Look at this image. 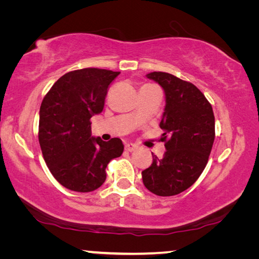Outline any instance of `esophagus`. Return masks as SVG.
I'll return each mask as SVG.
<instances>
[{
    "mask_svg": "<svg viewBox=\"0 0 259 259\" xmlns=\"http://www.w3.org/2000/svg\"><path fill=\"white\" fill-rule=\"evenodd\" d=\"M124 148H125V151L133 152L136 150V145H134V144H131V143H126L124 145Z\"/></svg>",
    "mask_w": 259,
    "mask_h": 259,
    "instance_id": "obj_1",
    "label": "esophagus"
}]
</instances>
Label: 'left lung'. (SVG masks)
I'll return each instance as SVG.
<instances>
[{"label": "left lung", "mask_w": 259, "mask_h": 259, "mask_svg": "<svg viewBox=\"0 0 259 259\" xmlns=\"http://www.w3.org/2000/svg\"><path fill=\"white\" fill-rule=\"evenodd\" d=\"M165 94V108L160 128L165 152L160 160L153 156L151 166L142 172L148 191L159 196H172L194 184L208 163L214 140L211 104L193 83L172 74L153 72ZM153 155V154H152Z\"/></svg>", "instance_id": "1"}]
</instances>
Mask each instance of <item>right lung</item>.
<instances>
[{
	"label": "right lung",
	"mask_w": 259,
	"mask_h": 259,
	"mask_svg": "<svg viewBox=\"0 0 259 259\" xmlns=\"http://www.w3.org/2000/svg\"><path fill=\"white\" fill-rule=\"evenodd\" d=\"M120 72L82 68L58 78L42 100L38 142L52 176L74 192H93L106 179V166L121 156L120 138L91 137V116L103 111L108 87Z\"/></svg>",
	"instance_id": "1"
}]
</instances>
